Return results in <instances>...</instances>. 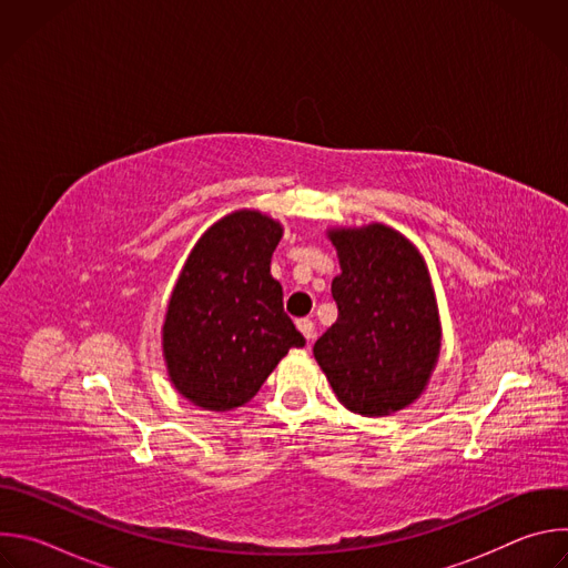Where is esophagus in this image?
Wrapping results in <instances>:
<instances>
[{
    "instance_id": "obj_1",
    "label": "esophagus",
    "mask_w": 568,
    "mask_h": 568,
    "mask_svg": "<svg viewBox=\"0 0 568 568\" xmlns=\"http://www.w3.org/2000/svg\"><path fill=\"white\" fill-rule=\"evenodd\" d=\"M296 328L303 333V337H305L307 342L314 339V323H312V318H298V321H296Z\"/></svg>"
}]
</instances>
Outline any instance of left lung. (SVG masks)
<instances>
[{"label":"left lung","instance_id":"obj_1","mask_svg":"<svg viewBox=\"0 0 568 568\" xmlns=\"http://www.w3.org/2000/svg\"><path fill=\"white\" fill-rule=\"evenodd\" d=\"M342 274L337 321L314 359L337 399L359 416L395 414L420 397L440 353V321L425 258L386 224L331 229Z\"/></svg>","mask_w":568,"mask_h":568}]
</instances>
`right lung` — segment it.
I'll use <instances>...</instances> for the list:
<instances>
[{
	"mask_svg": "<svg viewBox=\"0 0 568 568\" xmlns=\"http://www.w3.org/2000/svg\"><path fill=\"white\" fill-rule=\"evenodd\" d=\"M281 235L276 220L242 209L206 229L184 263L161 344L171 382L202 409L242 407L290 348L305 346L270 272Z\"/></svg>",
	"mask_w": 568,
	"mask_h": 568,
	"instance_id": "1",
	"label": "right lung"
}]
</instances>
